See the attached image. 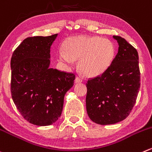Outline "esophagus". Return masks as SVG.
Here are the masks:
<instances>
[{
    "label": "esophagus",
    "mask_w": 152,
    "mask_h": 152,
    "mask_svg": "<svg viewBox=\"0 0 152 152\" xmlns=\"http://www.w3.org/2000/svg\"><path fill=\"white\" fill-rule=\"evenodd\" d=\"M82 82V79H81L80 77H76V79H75V82L76 83H80V82Z\"/></svg>",
    "instance_id": "34e87169"
}]
</instances>
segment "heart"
<instances>
[{"instance_id": "obj_1", "label": "heart", "mask_w": 152, "mask_h": 152, "mask_svg": "<svg viewBox=\"0 0 152 152\" xmlns=\"http://www.w3.org/2000/svg\"><path fill=\"white\" fill-rule=\"evenodd\" d=\"M62 51L57 53L59 62L70 65L78 60L77 67L84 76L95 77L109 68L115 57V45L98 36H74L63 42Z\"/></svg>"}]
</instances>
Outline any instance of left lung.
<instances>
[{"label": "left lung", "mask_w": 152, "mask_h": 152, "mask_svg": "<svg viewBox=\"0 0 152 152\" xmlns=\"http://www.w3.org/2000/svg\"><path fill=\"white\" fill-rule=\"evenodd\" d=\"M113 38L119 48L111 65L86 84L88 117L103 126L115 124L129 115L140 87L137 51L122 37Z\"/></svg>", "instance_id": "8db88e82"}]
</instances>
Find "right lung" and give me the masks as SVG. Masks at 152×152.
<instances>
[{
    "label": "right lung",
    "instance_id": "add662e5",
    "mask_svg": "<svg viewBox=\"0 0 152 152\" xmlns=\"http://www.w3.org/2000/svg\"><path fill=\"white\" fill-rule=\"evenodd\" d=\"M58 34L29 37L11 58V94L16 107L29 123L52 125L61 114L66 93L75 75L50 68V47Z\"/></svg>",
    "mask_w": 152,
    "mask_h": 152
}]
</instances>
